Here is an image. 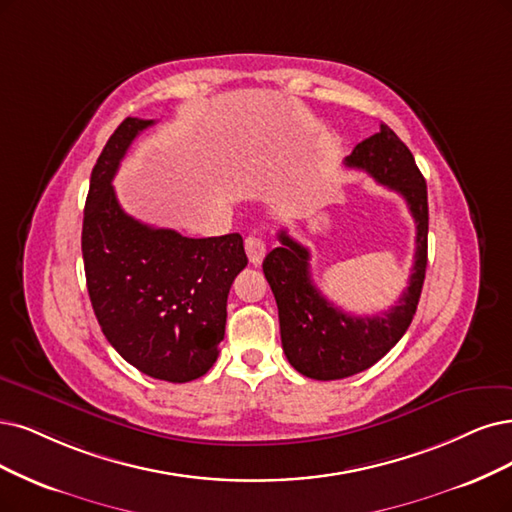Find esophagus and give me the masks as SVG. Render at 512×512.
I'll use <instances>...</instances> for the list:
<instances>
[{"mask_svg": "<svg viewBox=\"0 0 512 512\" xmlns=\"http://www.w3.org/2000/svg\"><path fill=\"white\" fill-rule=\"evenodd\" d=\"M244 249H246V255H249V261L253 263V266H259L263 257H266V244H263V240L257 236L246 238Z\"/></svg>", "mask_w": 512, "mask_h": 512, "instance_id": "esophagus-1", "label": "esophagus"}]
</instances>
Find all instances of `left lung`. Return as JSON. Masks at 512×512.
I'll return each mask as SVG.
<instances>
[{
  "mask_svg": "<svg viewBox=\"0 0 512 512\" xmlns=\"http://www.w3.org/2000/svg\"><path fill=\"white\" fill-rule=\"evenodd\" d=\"M346 166L365 170L405 198L415 221V255L409 287L396 306L375 316H352L316 289L306 246L285 230L278 234L280 246L263 259V274L276 297L282 350L301 375L323 382L361 373L396 346L418 310L428 261V192L409 147L380 124L352 149Z\"/></svg>",
  "mask_w": 512,
  "mask_h": 512,
  "instance_id": "1",
  "label": "left lung"
}]
</instances>
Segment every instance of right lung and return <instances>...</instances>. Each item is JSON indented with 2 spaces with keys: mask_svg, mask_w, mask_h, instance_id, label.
Here are the masks:
<instances>
[{
  "mask_svg": "<svg viewBox=\"0 0 512 512\" xmlns=\"http://www.w3.org/2000/svg\"><path fill=\"white\" fill-rule=\"evenodd\" d=\"M154 120L126 118L92 168L82 255L90 304L107 342L141 373L198 380L219 356L227 295L246 268L240 234L187 238L124 213L111 181Z\"/></svg>",
  "mask_w": 512,
  "mask_h": 512,
  "instance_id": "add662e5",
  "label": "right lung"
}]
</instances>
